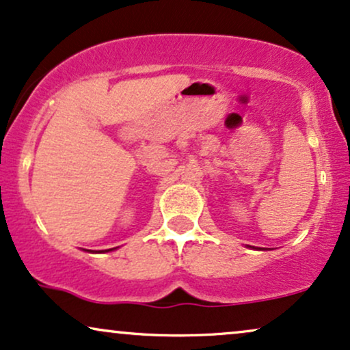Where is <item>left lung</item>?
Listing matches in <instances>:
<instances>
[{"instance_id": "left-lung-1", "label": "left lung", "mask_w": 350, "mask_h": 350, "mask_svg": "<svg viewBox=\"0 0 350 350\" xmlns=\"http://www.w3.org/2000/svg\"><path fill=\"white\" fill-rule=\"evenodd\" d=\"M262 250H263V249H262Z\"/></svg>"}]
</instances>
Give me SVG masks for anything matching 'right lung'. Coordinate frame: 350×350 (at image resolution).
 I'll return each mask as SVG.
<instances>
[{
  "mask_svg": "<svg viewBox=\"0 0 350 350\" xmlns=\"http://www.w3.org/2000/svg\"><path fill=\"white\" fill-rule=\"evenodd\" d=\"M118 247H114V249H108V250H100V254H105V252H113V250H116ZM87 252H92V250H87Z\"/></svg>",
  "mask_w": 350,
  "mask_h": 350,
  "instance_id": "right-lung-1",
  "label": "right lung"
}]
</instances>
